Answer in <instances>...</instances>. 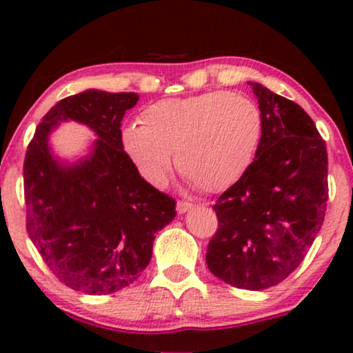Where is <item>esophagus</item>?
I'll use <instances>...</instances> for the list:
<instances>
[{
    "label": "esophagus",
    "instance_id": "esophagus-1",
    "mask_svg": "<svg viewBox=\"0 0 353 353\" xmlns=\"http://www.w3.org/2000/svg\"><path fill=\"white\" fill-rule=\"evenodd\" d=\"M190 209H194V204H190V202H185V201L177 202V212L179 214L188 212V210H190Z\"/></svg>",
    "mask_w": 353,
    "mask_h": 353
}]
</instances>
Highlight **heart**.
Instances as JSON below:
<instances>
[{
    "label": "heart",
    "instance_id": "1",
    "mask_svg": "<svg viewBox=\"0 0 353 353\" xmlns=\"http://www.w3.org/2000/svg\"><path fill=\"white\" fill-rule=\"evenodd\" d=\"M141 119L143 124L125 125L121 144L143 179L156 188L168 181L176 152L177 168L192 188L229 189L249 171L264 134L257 104L228 91L157 101Z\"/></svg>",
    "mask_w": 353,
    "mask_h": 353
}]
</instances>
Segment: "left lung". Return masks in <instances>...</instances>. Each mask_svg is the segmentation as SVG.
I'll return each mask as SVG.
<instances>
[{"label":"left lung","mask_w":353,"mask_h":353,"mask_svg":"<svg viewBox=\"0 0 353 353\" xmlns=\"http://www.w3.org/2000/svg\"><path fill=\"white\" fill-rule=\"evenodd\" d=\"M264 134L252 165L219 197V229L205 254L209 270L229 285L264 290L302 264L329 201L325 141L294 101L259 83Z\"/></svg>","instance_id":"8db88e82"}]
</instances>
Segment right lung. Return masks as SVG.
I'll return each instance as SVG.
<instances>
[{
  "instance_id": "1",
  "label": "right lung",
  "mask_w": 353,
  "mask_h": 353,
  "mask_svg": "<svg viewBox=\"0 0 353 353\" xmlns=\"http://www.w3.org/2000/svg\"><path fill=\"white\" fill-rule=\"evenodd\" d=\"M136 92L88 89L61 99L36 128L24 157L26 230L64 285L114 294L148 267L157 230L176 217V201L137 172L121 144V121ZM63 120L88 125L99 139L88 158L61 163L49 134Z\"/></svg>"
}]
</instances>
